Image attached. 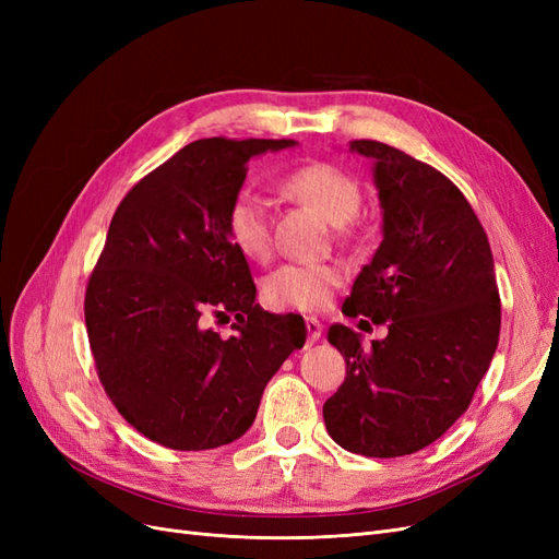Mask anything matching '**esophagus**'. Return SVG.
Returning a JSON list of instances; mask_svg holds the SVG:
<instances>
[{
    "instance_id": "34e87169",
    "label": "esophagus",
    "mask_w": 559,
    "mask_h": 559,
    "mask_svg": "<svg viewBox=\"0 0 559 559\" xmlns=\"http://www.w3.org/2000/svg\"><path fill=\"white\" fill-rule=\"evenodd\" d=\"M306 329H308L310 343H317L319 337H321V333H324V329H321V324H319V319H317V317H306Z\"/></svg>"
}]
</instances>
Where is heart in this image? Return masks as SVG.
Returning <instances> with one entry per match:
<instances>
[{
  "instance_id": "b5f03b06",
  "label": "heart",
  "mask_w": 559,
  "mask_h": 559,
  "mask_svg": "<svg viewBox=\"0 0 559 559\" xmlns=\"http://www.w3.org/2000/svg\"><path fill=\"white\" fill-rule=\"evenodd\" d=\"M282 189L310 202L333 224H347L361 207L357 179L329 163H308L286 173ZM226 230L233 247L247 259H263L270 249V207L263 193L245 189L233 198L226 214ZM345 273L333 263H284L263 282L267 302L277 308L321 310L329 306L335 286Z\"/></svg>"
}]
</instances>
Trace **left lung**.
Listing matches in <instances>:
<instances>
[{
  "instance_id": "1",
  "label": "left lung",
  "mask_w": 559,
  "mask_h": 559,
  "mask_svg": "<svg viewBox=\"0 0 559 559\" xmlns=\"http://www.w3.org/2000/svg\"><path fill=\"white\" fill-rule=\"evenodd\" d=\"M349 151L373 163L382 242L343 314L370 317L386 337L364 347L349 326L329 329L347 376L324 421L341 448L384 460L427 448L466 413L497 352L501 308L492 249L464 193L389 144L354 140Z\"/></svg>"
}]
</instances>
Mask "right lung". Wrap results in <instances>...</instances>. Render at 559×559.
Wrapping results in <instances>:
<instances>
[{
	"mask_svg": "<svg viewBox=\"0 0 559 559\" xmlns=\"http://www.w3.org/2000/svg\"><path fill=\"white\" fill-rule=\"evenodd\" d=\"M294 140L186 144L118 205L86 289V329L107 396L130 425L173 450L238 441L263 389L306 345L298 314L265 312L226 214L247 163ZM210 313L236 317L223 341Z\"/></svg>",
	"mask_w": 559,
	"mask_h": 559,
	"instance_id": "add662e5",
	"label": "right lung"
}]
</instances>
